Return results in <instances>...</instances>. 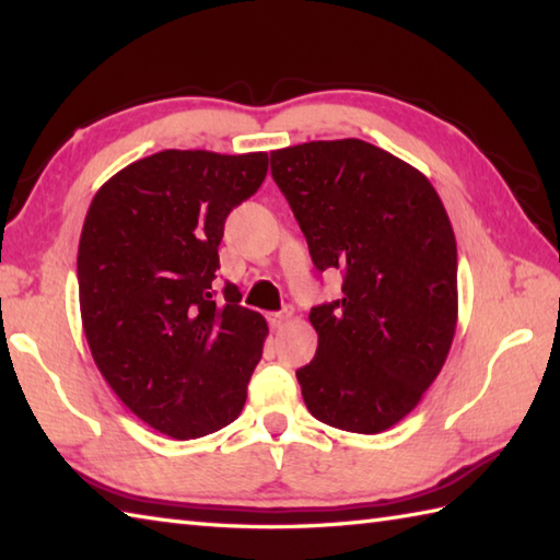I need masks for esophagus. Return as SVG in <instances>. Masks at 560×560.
I'll list each match as a JSON object with an SVG mask.
<instances>
[{"mask_svg":"<svg viewBox=\"0 0 560 560\" xmlns=\"http://www.w3.org/2000/svg\"><path fill=\"white\" fill-rule=\"evenodd\" d=\"M287 319H289L287 313H269V315H267V323H269L273 329H279L283 323H287Z\"/></svg>","mask_w":560,"mask_h":560,"instance_id":"obj_1","label":"esophagus"}]
</instances>
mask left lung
<instances>
[{
	"instance_id": "8db88e82",
	"label": "left lung",
	"mask_w": 560,
	"mask_h": 560,
	"mask_svg": "<svg viewBox=\"0 0 560 560\" xmlns=\"http://www.w3.org/2000/svg\"><path fill=\"white\" fill-rule=\"evenodd\" d=\"M317 271L341 299L311 311L315 359L295 377L317 421L380 433L438 377L457 323V243L433 185L361 139L271 151Z\"/></svg>"
}]
</instances>
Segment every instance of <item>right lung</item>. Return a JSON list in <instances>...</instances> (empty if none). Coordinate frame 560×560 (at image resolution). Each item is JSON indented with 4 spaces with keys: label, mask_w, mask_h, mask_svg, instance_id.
Masks as SVG:
<instances>
[{
    "label": "right lung",
    "mask_w": 560,
    "mask_h": 560,
    "mask_svg": "<svg viewBox=\"0 0 560 560\" xmlns=\"http://www.w3.org/2000/svg\"><path fill=\"white\" fill-rule=\"evenodd\" d=\"M267 153L159 151L105 183L83 221L77 279L83 331L125 407L192 440L241 413L265 317L217 291L229 213L267 177Z\"/></svg>",
    "instance_id": "right-lung-1"
}]
</instances>
